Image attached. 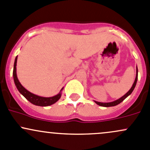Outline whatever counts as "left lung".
<instances>
[{
  "label": "left lung",
  "instance_id": "obj_1",
  "mask_svg": "<svg viewBox=\"0 0 150 150\" xmlns=\"http://www.w3.org/2000/svg\"><path fill=\"white\" fill-rule=\"evenodd\" d=\"M137 78H138V70H137V75H136V78H135V80H134V83L133 86H132V87L131 88V89L129 90L128 92L127 93L125 94L124 96H122V97L120 98L119 99H118V100H115V101H113V102H111V103H100V102H97V101H95L96 103L98 104V105H100V106H103V107H110V106H115V105H118V104H119L121 102L123 101V100H124V99L126 98L127 97V96H129L130 95L131 93H132V91H134V89L135 86H136V84H137Z\"/></svg>",
  "mask_w": 150,
  "mask_h": 150
}]
</instances>
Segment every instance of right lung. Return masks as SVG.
Wrapping results in <instances>:
<instances>
[{
  "mask_svg": "<svg viewBox=\"0 0 150 150\" xmlns=\"http://www.w3.org/2000/svg\"><path fill=\"white\" fill-rule=\"evenodd\" d=\"M16 62H17V57L15 59V62H14V67L13 71V80L14 83H15L17 89L20 93L29 100L31 103L34 105H39V106H47V105H50L52 104L56 103L61 97V93L57 94V96H53V97L50 98H45V97H41V96H38L37 95L31 93L27 90L25 89L20 82L18 81V78L16 75ZM61 90V91H62Z\"/></svg>",
  "mask_w": 150,
  "mask_h": 150,
  "instance_id": "right-lung-1",
  "label": "right lung"
}]
</instances>
